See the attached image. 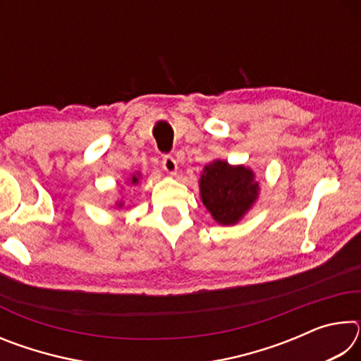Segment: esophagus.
Returning <instances> with one entry per match:
<instances>
[{
	"label": "esophagus",
	"mask_w": 361,
	"mask_h": 361,
	"mask_svg": "<svg viewBox=\"0 0 361 361\" xmlns=\"http://www.w3.org/2000/svg\"><path fill=\"white\" fill-rule=\"evenodd\" d=\"M162 169L166 170L167 173L175 175L176 170H178V164H176V161H175L172 156H164V159H162Z\"/></svg>",
	"instance_id": "1"
}]
</instances>
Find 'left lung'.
Wrapping results in <instances>:
<instances>
[{"instance_id": "8db88e82", "label": "left lung", "mask_w": 361, "mask_h": 361, "mask_svg": "<svg viewBox=\"0 0 361 361\" xmlns=\"http://www.w3.org/2000/svg\"><path fill=\"white\" fill-rule=\"evenodd\" d=\"M199 189L212 218L221 226H234L258 200L259 181L250 167L215 159L204 167Z\"/></svg>"}]
</instances>
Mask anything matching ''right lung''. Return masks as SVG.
<instances>
[{
  "label": "right lung",
  "instance_id": "add662e5",
  "mask_svg": "<svg viewBox=\"0 0 361 361\" xmlns=\"http://www.w3.org/2000/svg\"><path fill=\"white\" fill-rule=\"evenodd\" d=\"M140 178H142V173H140V172L135 173V175H132L130 178H129V181H127V185H132V186L138 185ZM122 207H124V200H122V197H119L118 200H116V209H122Z\"/></svg>",
  "mask_w": 361,
  "mask_h": 361
}]
</instances>
